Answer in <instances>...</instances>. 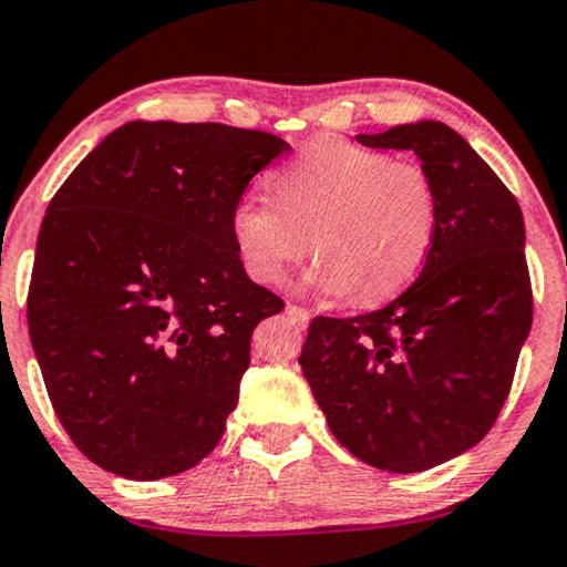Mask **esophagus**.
<instances>
[{"instance_id": "obj_1", "label": "esophagus", "mask_w": 567, "mask_h": 567, "mask_svg": "<svg viewBox=\"0 0 567 567\" xmlns=\"http://www.w3.org/2000/svg\"><path fill=\"white\" fill-rule=\"evenodd\" d=\"M285 313H288V317L292 319V322L301 324V327L309 324V319H311V313L306 311L303 306H296V303H288V306H285Z\"/></svg>"}]
</instances>
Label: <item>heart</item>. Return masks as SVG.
Instances as JSON below:
<instances>
[{"label": "heart", "mask_w": 567, "mask_h": 567, "mask_svg": "<svg viewBox=\"0 0 567 567\" xmlns=\"http://www.w3.org/2000/svg\"><path fill=\"white\" fill-rule=\"evenodd\" d=\"M275 200L245 195L229 216L243 269L279 285L309 254V288L357 303L393 298L414 282L435 240V189L417 163L319 136L275 174Z\"/></svg>", "instance_id": "b5f03b06"}]
</instances>
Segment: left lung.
<instances>
[{"instance_id":"obj_1","label":"left lung","mask_w":567,"mask_h":567,"mask_svg":"<svg viewBox=\"0 0 567 567\" xmlns=\"http://www.w3.org/2000/svg\"><path fill=\"white\" fill-rule=\"evenodd\" d=\"M414 150L435 189V240L420 277L383 309L313 317L301 370L357 460L422 473L473 449L499 417L530 332L534 296L515 195L441 121L359 134Z\"/></svg>"}]
</instances>
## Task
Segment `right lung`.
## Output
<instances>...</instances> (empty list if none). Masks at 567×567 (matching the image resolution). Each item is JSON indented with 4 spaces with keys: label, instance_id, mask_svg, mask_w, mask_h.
<instances>
[{
    "label": "right lung",
    "instance_id": "add662e5",
    "mask_svg": "<svg viewBox=\"0 0 567 567\" xmlns=\"http://www.w3.org/2000/svg\"><path fill=\"white\" fill-rule=\"evenodd\" d=\"M288 150L254 128L132 121L54 193L29 332L54 414L94 465L158 481L216 449L250 336L285 306L245 275L229 216Z\"/></svg>",
    "mask_w": 567,
    "mask_h": 567
}]
</instances>
